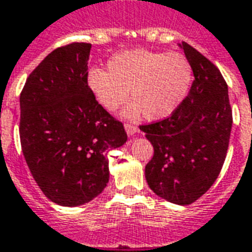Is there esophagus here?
I'll list each match as a JSON object with an SVG mask.
<instances>
[{"label":"esophagus","instance_id":"obj_1","mask_svg":"<svg viewBox=\"0 0 252 252\" xmlns=\"http://www.w3.org/2000/svg\"><path fill=\"white\" fill-rule=\"evenodd\" d=\"M125 128H126V133H127V135H130V137L134 135L135 133H138V127L133 124H125Z\"/></svg>","mask_w":252,"mask_h":252}]
</instances>
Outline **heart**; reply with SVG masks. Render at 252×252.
<instances>
[{"label": "heart", "instance_id": "heart-1", "mask_svg": "<svg viewBox=\"0 0 252 252\" xmlns=\"http://www.w3.org/2000/svg\"><path fill=\"white\" fill-rule=\"evenodd\" d=\"M192 65L183 53L134 49L118 53L108 62V72L93 69L87 84L94 98L104 110L117 111L130 95L133 102L124 115L148 119L168 117L188 95L192 84Z\"/></svg>", "mask_w": 252, "mask_h": 252}]
</instances>
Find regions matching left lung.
I'll return each mask as SVG.
<instances>
[{"label":"left lung","mask_w":252,"mask_h":252,"mask_svg":"<svg viewBox=\"0 0 252 252\" xmlns=\"http://www.w3.org/2000/svg\"><path fill=\"white\" fill-rule=\"evenodd\" d=\"M193 82L179 107L165 119L139 128L152 142L145 177L154 193L188 205L201 197L223 168L232 127L228 86L209 59L183 41Z\"/></svg>","instance_id":"1"}]
</instances>
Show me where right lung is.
I'll return each instance as SVG.
<instances>
[{
	"instance_id": "1",
	"label": "right lung",
	"mask_w": 252,
	"mask_h": 252,
	"mask_svg": "<svg viewBox=\"0 0 252 252\" xmlns=\"http://www.w3.org/2000/svg\"><path fill=\"white\" fill-rule=\"evenodd\" d=\"M91 44L71 43L49 53L20 95V141L33 179L51 201L78 207L108 183L107 153L127 141L121 121L87 84Z\"/></svg>"
}]
</instances>
